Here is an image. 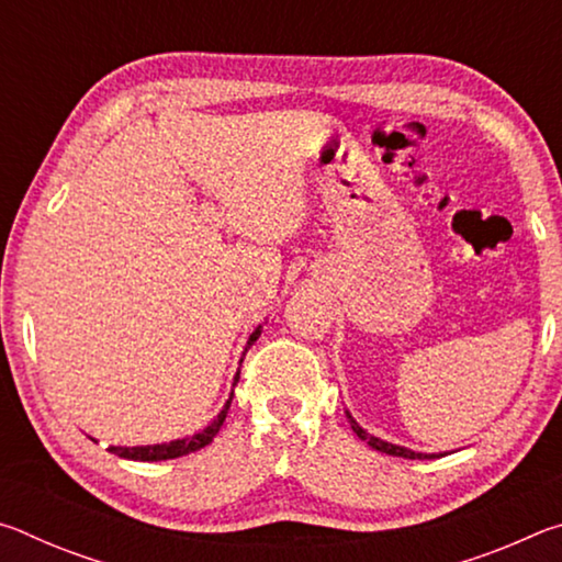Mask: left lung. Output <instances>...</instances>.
<instances>
[{"mask_svg":"<svg viewBox=\"0 0 562 562\" xmlns=\"http://www.w3.org/2000/svg\"><path fill=\"white\" fill-rule=\"evenodd\" d=\"M347 418H349V424H351V431H355L361 441L369 443V446H372V449L382 451V453H389V456H402V459H441V456H446V451H443V453H422V451L406 449V446H398V443H392V441L376 439V436H372V434H369L367 429H361V426L357 424V418L351 416L349 412H347Z\"/></svg>","mask_w":562,"mask_h":562,"instance_id":"left-lung-1","label":"left lung"}]
</instances>
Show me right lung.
<instances>
[{"instance_id": "add662e5", "label": "right lung", "mask_w": 562, "mask_h": 562, "mask_svg": "<svg viewBox=\"0 0 562 562\" xmlns=\"http://www.w3.org/2000/svg\"><path fill=\"white\" fill-rule=\"evenodd\" d=\"M262 331V325L255 327V331L250 337H247V345L245 351L250 349L255 341H258ZM243 351V357H245ZM243 357H240V364H243ZM237 379H240V369H237L235 376H233V389L237 384ZM233 389H231V396H227V402L223 404L221 414H217L211 424L205 426L203 431H198L193 436H186V439H176V441H166V443H148V446H111V453H116L119 459H128V461H168V459H178V456H186V453H193V451H201L203 446L211 443L215 439V434L221 431V426L227 416V408H231L233 402Z\"/></svg>"}]
</instances>
